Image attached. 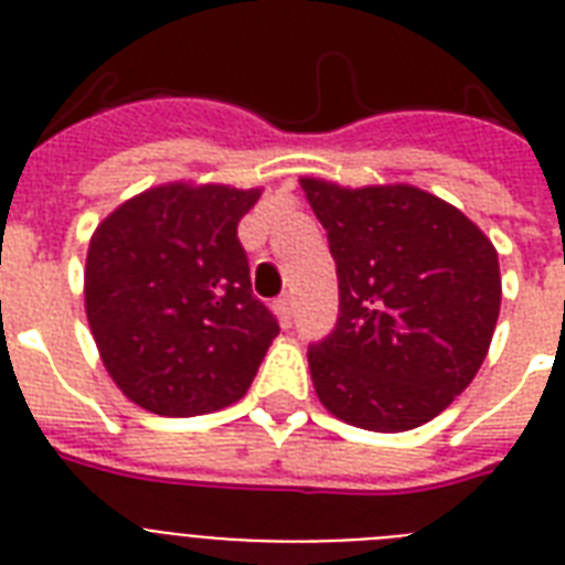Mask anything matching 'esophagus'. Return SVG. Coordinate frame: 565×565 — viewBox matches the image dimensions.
I'll return each mask as SVG.
<instances>
[{
  "label": "esophagus",
  "instance_id": "1",
  "mask_svg": "<svg viewBox=\"0 0 565 565\" xmlns=\"http://www.w3.org/2000/svg\"><path fill=\"white\" fill-rule=\"evenodd\" d=\"M273 308H275V313H278V319H281L284 326H290L292 313H296V299H292L290 292H284V296H278Z\"/></svg>",
  "mask_w": 565,
  "mask_h": 565
}]
</instances>
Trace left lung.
<instances>
[{
	"instance_id": "left-lung-1",
	"label": "left lung",
	"mask_w": 565,
	"mask_h": 565,
	"mask_svg": "<svg viewBox=\"0 0 565 565\" xmlns=\"http://www.w3.org/2000/svg\"><path fill=\"white\" fill-rule=\"evenodd\" d=\"M328 231L340 317L310 343V377L337 419L395 434L443 413L481 370L499 322V255L425 190L301 179Z\"/></svg>"
}]
</instances>
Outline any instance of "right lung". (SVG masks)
<instances>
[{
    "label": "right lung",
    "mask_w": 565,
    "mask_h": 565,
    "mask_svg": "<svg viewBox=\"0 0 565 565\" xmlns=\"http://www.w3.org/2000/svg\"><path fill=\"white\" fill-rule=\"evenodd\" d=\"M257 195L167 184L119 204L93 234L87 322L108 375L146 411L199 416L228 407L281 331L252 292L237 237Z\"/></svg>",
    "instance_id": "obj_1"
}]
</instances>
